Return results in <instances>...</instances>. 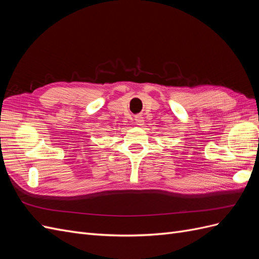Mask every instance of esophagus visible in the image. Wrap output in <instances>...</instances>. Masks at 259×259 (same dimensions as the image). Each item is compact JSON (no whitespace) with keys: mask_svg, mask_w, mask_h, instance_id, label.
<instances>
[{"mask_svg":"<svg viewBox=\"0 0 259 259\" xmlns=\"http://www.w3.org/2000/svg\"><path fill=\"white\" fill-rule=\"evenodd\" d=\"M144 122H145V120H144V117L142 116V115H136L135 116V123L137 124V125H144Z\"/></svg>","mask_w":259,"mask_h":259,"instance_id":"esophagus-1","label":"esophagus"}]
</instances>
